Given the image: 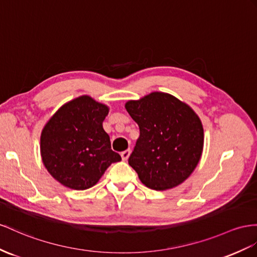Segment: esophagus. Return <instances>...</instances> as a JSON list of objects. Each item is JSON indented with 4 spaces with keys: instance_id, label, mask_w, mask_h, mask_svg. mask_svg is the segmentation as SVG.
I'll list each match as a JSON object with an SVG mask.
<instances>
[{
    "instance_id": "esophagus-1",
    "label": "esophagus",
    "mask_w": 257,
    "mask_h": 257,
    "mask_svg": "<svg viewBox=\"0 0 257 257\" xmlns=\"http://www.w3.org/2000/svg\"><path fill=\"white\" fill-rule=\"evenodd\" d=\"M130 153H131V151L130 150H126V151H123V152H121V159H122V161H127L128 160V157H129V155H130Z\"/></svg>"
}]
</instances>
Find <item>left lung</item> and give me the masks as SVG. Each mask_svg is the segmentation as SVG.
<instances>
[{
	"mask_svg": "<svg viewBox=\"0 0 257 257\" xmlns=\"http://www.w3.org/2000/svg\"><path fill=\"white\" fill-rule=\"evenodd\" d=\"M126 109L140 129L128 163L144 186L156 191L185 181L199 163L204 143L202 122L175 96L153 92Z\"/></svg>",
	"mask_w": 257,
	"mask_h": 257,
	"instance_id": "1",
	"label": "left lung"
}]
</instances>
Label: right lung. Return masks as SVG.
<instances>
[{
	"mask_svg": "<svg viewBox=\"0 0 257 257\" xmlns=\"http://www.w3.org/2000/svg\"><path fill=\"white\" fill-rule=\"evenodd\" d=\"M106 105L88 95L79 96L58 109L41 134V156L45 168L63 186L85 190L100 180L110 164L121 161L110 149L103 129Z\"/></svg>",
	"mask_w": 257,
	"mask_h": 257,
	"instance_id": "right-lung-1",
	"label": "right lung"
}]
</instances>
